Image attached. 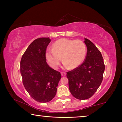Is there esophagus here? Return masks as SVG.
<instances>
[{"mask_svg": "<svg viewBox=\"0 0 122 122\" xmlns=\"http://www.w3.org/2000/svg\"><path fill=\"white\" fill-rule=\"evenodd\" d=\"M61 74L62 76H65L66 75V74L65 73H63V72H61Z\"/></svg>", "mask_w": 122, "mask_h": 122, "instance_id": "1", "label": "esophagus"}]
</instances>
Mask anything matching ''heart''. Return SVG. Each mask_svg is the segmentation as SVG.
I'll return each mask as SVG.
<instances>
[{
  "label": "heart",
  "mask_w": 122,
  "mask_h": 122,
  "mask_svg": "<svg viewBox=\"0 0 122 122\" xmlns=\"http://www.w3.org/2000/svg\"><path fill=\"white\" fill-rule=\"evenodd\" d=\"M86 47L83 41L62 38L54 43L52 49L46 52L48 63L53 68H56L61 61L65 68H76L81 65L85 59Z\"/></svg>",
  "instance_id": "b5f03b06"
}]
</instances>
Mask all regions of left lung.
Wrapping results in <instances>:
<instances>
[{
  "mask_svg": "<svg viewBox=\"0 0 122 122\" xmlns=\"http://www.w3.org/2000/svg\"><path fill=\"white\" fill-rule=\"evenodd\" d=\"M84 42L87 48L85 61L67 74L71 95L81 100L89 98L95 94L102 83L105 69L100 51L88 39H84Z\"/></svg>",
  "mask_w": 122,
  "mask_h": 122,
  "instance_id": "obj_1",
  "label": "left lung"
}]
</instances>
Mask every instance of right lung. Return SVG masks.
Listing matches in <instances>:
<instances>
[{
    "mask_svg": "<svg viewBox=\"0 0 122 122\" xmlns=\"http://www.w3.org/2000/svg\"><path fill=\"white\" fill-rule=\"evenodd\" d=\"M51 40L40 38L30 44L20 61L22 83L32 98L38 102L51 101L56 94L61 74L48 66L46 51Z\"/></svg>",
    "mask_w": 122,
    "mask_h": 122,
    "instance_id": "obj_1",
    "label": "right lung"
}]
</instances>
